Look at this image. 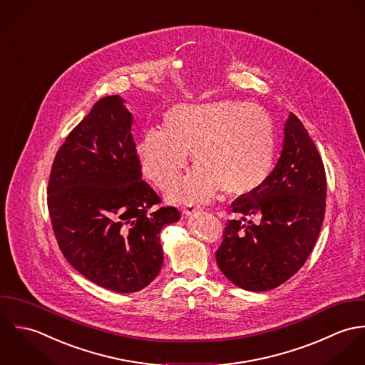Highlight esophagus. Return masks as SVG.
I'll list each match as a JSON object with an SVG mask.
<instances>
[{"label":"esophagus","instance_id":"1","mask_svg":"<svg viewBox=\"0 0 365 365\" xmlns=\"http://www.w3.org/2000/svg\"><path fill=\"white\" fill-rule=\"evenodd\" d=\"M202 207L200 206H197V205H193V203H190V205H187V206H185L183 207V215L185 216H192L193 213H196V212H199Z\"/></svg>","mask_w":365,"mask_h":365}]
</instances>
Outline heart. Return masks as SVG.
<instances>
[{
  "mask_svg": "<svg viewBox=\"0 0 365 365\" xmlns=\"http://www.w3.org/2000/svg\"><path fill=\"white\" fill-rule=\"evenodd\" d=\"M275 150L269 113L238 100L176 104L163 114L162 130H146L135 146L143 173L162 190L179 180L192 152L197 168L169 193L179 203L210 200L220 189L230 196L258 190L272 173Z\"/></svg>",
  "mask_w": 365,
  "mask_h": 365,
  "instance_id": "obj_1",
  "label": "heart"
}]
</instances>
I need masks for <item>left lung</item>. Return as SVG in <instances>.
Returning <instances> with one entry per match:
<instances>
[{"instance_id":"1","label":"left lung","mask_w":365,"mask_h":365,"mask_svg":"<svg viewBox=\"0 0 365 365\" xmlns=\"http://www.w3.org/2000/svg\"><path fill=\"white\" fill-rule=\"evenodd\" d=\"M281 156L268 180L231 203L216 251L220 271L245 291L274 289L306 262L326 210V172L300 120L289 114Z\"/></svg>"}]
</instances>
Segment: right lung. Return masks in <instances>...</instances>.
Listing matches in <instances>:
<instances>
[{
	"label": "right lung",
	"instance_id": "add662e5",
	"mask_svg": "<svg viewBox=\"0 0 365 365\" xmlns=\"http://www.w3.org/2000/svg\"><path fill=\"white\" fill-rule=\"evenodd\" d=\"M120 96L100 98L59 148L48 209L59 248L77 272L118 293L141 291L159 274L160 230L180 219L143 180Z\"/></svg>",
	"mask_w": 365,
	"mask_h": 365
}]
</instances>
